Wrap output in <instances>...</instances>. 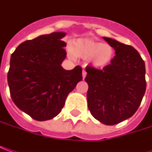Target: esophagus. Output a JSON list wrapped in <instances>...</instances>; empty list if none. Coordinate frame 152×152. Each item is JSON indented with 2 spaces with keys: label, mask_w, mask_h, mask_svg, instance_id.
Masks as SVG:
<instances>
[{
  "label": "esophagus",
  "mask_w": 152,
  "mask_h": 152,
  "mask_svg": "<svg viewBox=\"0 0 152 152\" xmlns=\"http://www.w3.org/2000/svg\"><path fill=\"white\" fill-rule=\"evenodd\" d=\"M86 71H85V70H83V78H84L86 77Z\"/></svg>",
  "instance_id": "obj_1"
}]
</instances>
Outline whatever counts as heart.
Wrapping results in <instances>:
<instances>
[{"instance_id": "heart-1", "label": "heart", "mask_w": 152, "mask_h": 152, "mask_svg": "<svg viewBox=\"0 0 152 152\" xmlns=\"http://www.w3.org/2000/svg\"><path fill=\"white\" fill-rule=\"evenodd\" d=\"M69 54L85 59L90 58L96 67H102L110 62L113 55V49L107 44L96 42L88 39H78L74 41Z\"/></svg>"}]
</instances>
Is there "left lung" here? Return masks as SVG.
<instances>
[{"label":"left lung","mask_w":152,"mask_h":152,"mask_svg":"<svg viewBox=\"0 0 152 152\" xmlns=\"http://www.w3.org/2000/svg\"><path fill=\"white\" fill-rule=\"evenodd\" d=\"M102 38L116 55L101 70L86 67L88 107L98 121L115 125L131 118L140 106L146 92V67L132 46Z\"/></svg>","instance_id":"1"}]
</instances>
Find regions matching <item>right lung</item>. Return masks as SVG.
Instances as JSON below:
<instances>
[{
    "instance_id": "1",
    "label": "right lung",
    "mask_w": 152,
    "mask_h": 152,
    "mask_svg": "<svg viewBox=\"0 0 152 152\" xmlns=\"http://www.w3.org/2000/svg\"><path fill=\"white\" fill-rule=\"evenodd\" d=\"M64 32H54L21 43L11 54L7 81L19 109L37 121L56 117L67 96L83 79L82 69L65 70Z\"/></svg>"
}]
</instances>
